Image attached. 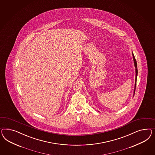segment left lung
<instances>
[{
    "mask_svg": "<svg viewBox=\"0 0 155 155\" xmlns=\"http://www.w3.org/2000/svg\"><path fill=\"white\" fill-rule=\"evenodd\" d=\"M133 58H134V64H135V71H136V78H135V87H136V85H137V61L135 58V57L133 53Z\"/></svg>",
    "mask_w": 155,
    "mask_h": 155,
    "instance_id": "8db88e82",
    "label": "left lung"
}]
</instances>
